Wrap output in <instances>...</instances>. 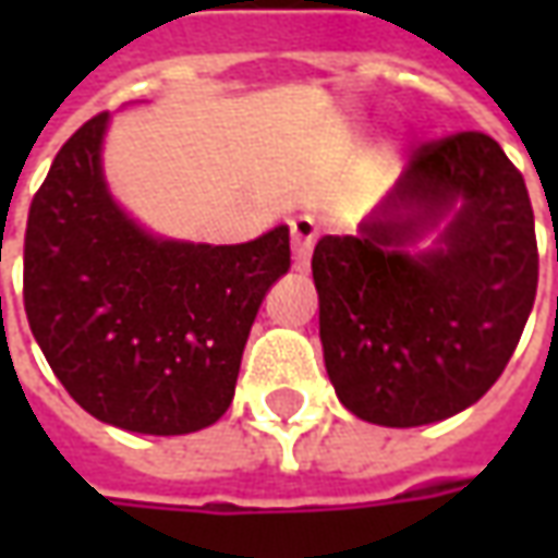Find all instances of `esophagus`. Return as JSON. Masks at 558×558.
Segmentation results:
<instances>
[{
	"label": "esophagus",
	"instance_id": "esophagus-1",
	"mask_svg": "<svg viewBox=\"0 0 558 558\" xmlns=\"http://www.w3.org/2000/svg\"><path fill=\"white\" fill-rule=\"evenodd\" d=\"M319 227L311 215H299L290 220V239H292V256H295V268H307L311 251H314Z\"/></svg>",
	"mask_w": 558,
	"mask_h": 558
}]
</instances>
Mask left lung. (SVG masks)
I'll list each match as a JSON object with an SVG mask.
<instances>
[{"label":"left lung","instance_id":"obj_1","mask_svg":"<svg viewBox=\"0 0 558 558\" xmlns=\"http://www.w3.org/2000/svg\"><path fill=\"white\" fill-rule=\"evenodd\" d=\"M454 202L444 247L407 255L402 244ZM311 268L340 403L386 427L451 418L502 376L535 304L526 182L481 131L427 140L362 235H323Z\"/></svg>","mask_w":558,"mask_h":558}]
</instances>
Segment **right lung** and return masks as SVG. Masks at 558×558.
<instances>
[{
	"label": "right lung",
	"mask_w": 558,
	"mask_h": 558,
	"mask_svg": "<svg viewBox=\"0 0 558 558\" xmlns=\"http://www.w3.org/2000/svg\"><path fill=\"white\" fill-rule=\"evenodd\" d=\"M107 113L59 148L32 196L23 304L44 359L98 421L134 433L203 430L230 410L290 230L247 244L160 242L116 206L101 175Z\"/></svg>",
	"instance_id": "right-lung-1"
}]
</instances>
